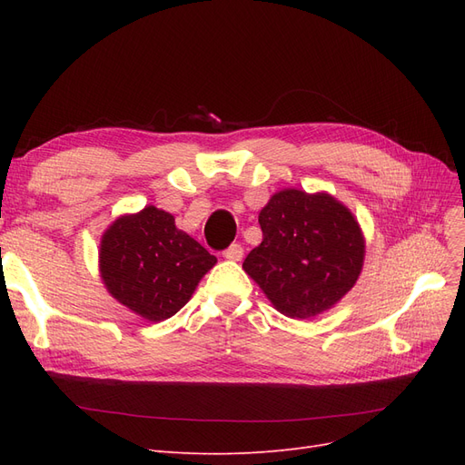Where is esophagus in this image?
Listing matches in <instances>:
<instances>
[{
  "label": "esophagus",
  "instance_id": "obj_1",
  "mask_svg": "<svg viewBox=\"0 0 465 465\" xmlns=\"http://www.w3.org/2000/svg\"><path fill=\"white\" fill-rule=\"evenodd\" d=\"M223 256L227 258V260H232V262H238V260H242V256H244V248L241 246V244H231L227 250L223 252Z\"/></svg>",
  "mask_w": 465,
  "mask_h": 465
}]
</instances>
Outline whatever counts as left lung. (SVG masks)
Returning <instances> with one entry per match:
<instances>
[{
    "label": "left lung",
    "instance_id": "8db88e82",
    "mask_svg": "<svg viewBox=\"0 0 465 465\" xmlns=\"http://www.w3.org/2000/svg\"><path fill=\"white\" fill-rule=\"evenodd\" d=\"M258 221L263 241L242 267L279 312L316 316L355 285L364 241L351 211L331 195L283 190Z\"/></svg>",
    "mask_w": 465,
    "mask_h": 465
}]
</instances>
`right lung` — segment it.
Listing matches in <instances>:
<instances>
[{"mask_svg":"<svg viewBox=\"0 0 465 465\" xmlns=\"http://www.w3.org/2000/svg\"><path fill=\"white\" fill-rule=\"evenodd\" d=\"M217 258L157 207L122 217L104 232L101 273L110 294L135 314L163 322L184 306Z\"/></svg>","mask_w":465,"mask_h":465,"instance_id":"add662e5","label":"right lung"}]
</instances>
